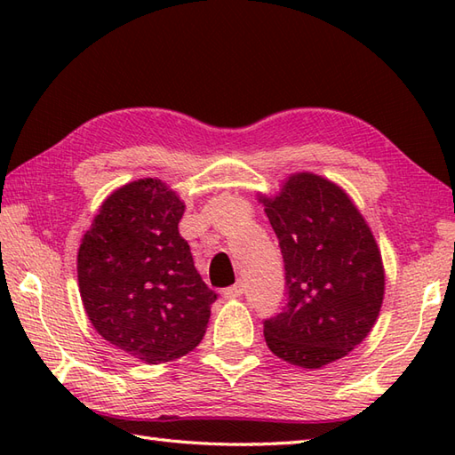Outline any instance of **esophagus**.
I'll return each mask as SVG.
<instances>
[{"label": "esophagus", "mask_w": 455, "mask_h": 455, "mask_svg": "<svg viewBox=\"0 0 455 455\" xmlns=\"http://www.w3.org/2000/svg\"><path fill=\"white\" fill-rule=\"evenodd\" d=\"M243 293H244L243 283H235V285L227 287V289H222V297H225V299H236V297H240Z\"/></svg>", "instance_id": "1"}]
</instances>
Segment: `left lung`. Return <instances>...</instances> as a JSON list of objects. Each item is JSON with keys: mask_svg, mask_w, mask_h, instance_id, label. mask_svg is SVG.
<instances>
[{"mask_svg": "<svg viewBox=\"0 0 455 455\" xmlns=\"http://www.w3.org/2000/svg\"><path fill=\"white\" fill-rule=\"evenodd\" d=\"M264 205L285 267L283 303L264 318L266 344L316 370L352 352L375 324L385 289L379 248L350 197L315 173H295Z\"/></svg>", "mask_w": 455, "mask_h": 455, "instance_id": "obj_1", "label": "left lung"}]
</instances>
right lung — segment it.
<instances>
[{
  "instance_id": "obj_1",
  "label": "right lung",
  "mask_w": 455,
  "mask_h": 455,
  "mask_svg": "<svg viewBox=\"0 0 455 455\" xmlns=\"http://www.w3.org/2000/svg\"><path fill=\"white\" fill-rule=\"evenodd\" d=\"M183 209L160 180L127 183L103 201L78 252L80 295L95 331L148 363L193 350L217 301L180 236Z\"/></svg>"
}]
</instances>
